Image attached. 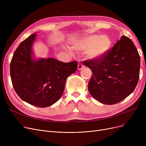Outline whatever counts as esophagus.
<instances>
[{"instance_id":"34e87169","label":"esophagus","mask_w":146,"mask_h":146,"mask_svg":"<svg viewBox=\"0 0 146 146\" xmlns=\"http://www.w3.org/2000/svg\"><path fill=\"white\" fill-rule=\"evenodd\" d=\"M83 67V66L82 64H80V63H79V64H78V70H81V69H82Z\"/></svg>"}]
</instances>
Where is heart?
<instances>
[{
    "mask_svg": "<svg viewBox=\"0 0 146 146\" xmlns=\"http://www.w3.org/2000/svg\"><path fill=\"white\" fill-rule=\"evenodd\" d=\"M112 46L111 38L106 35H90L74 44V48L79 51L85 50L86 57L90 60H99L103 58Z\"/></svg>",
    "mask_w": 146,
    "mask_h": 146,
    "instance_id": "b5f03b06",
    "label": "heart"
}]
</instances>
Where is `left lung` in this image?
Wrapping results in <instances>:
<instances>
[{"label": "left lung", "mask_w": 146, "mask_h": 146, "mask_svg": "<svg viewBox=\"0 0 146 146\" xmlns=\"http://www.w3.org/2000/svg\"><path fill=\"white\" fill-rule=\"evenodd\" d=\"M92 72L88 90L96 100L113 105L134 90L140 76V57L133 42L125 35L99 60L83 61Z\"/></svg>", "instance_id": "1"}]
</instances>
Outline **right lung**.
Masks as SVG:
<instances>
[{"label":"right lung","instance_id":"add662e5","mask_svg":"<svg viewBox=\"0 0 146 146\" xmlns=\"http://www.w3.org/2000/svg\"><path fill=\"white\" fill-rule=\"evenodd\" d=\"M36 34L22 41L10 65L13 87L25 102L40 108L56 103L62 96L65 83L78 68L76 61L61 62L53 58H32V45Z\"/></svg>","mask_w":146,"mask_h":146}]
</instances>
